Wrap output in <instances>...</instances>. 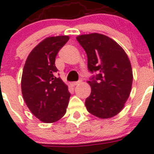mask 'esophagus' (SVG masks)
I'll use <instances>...</instances> for the list:
<instances>
[{
  "instance_id": "1",
  "label": "esophagus",
  "mask_w": 154,
  "mask_h": 154,
  "mask_svg": "<svg viewBox=\"0 0 154 154\" xmlns=\"http://www.w3.org/2000/svg\"><path fill=\"white\" fill-rule=\"evenodd\" d=\"M80 83H81V80H79V81H76V82H72V83H71V85L72 86H77V84H79Z\"/></svg>"
}]
</instances>
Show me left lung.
Masks as SVG:
<instances>
[{"label": "left lung", "instance_id": "8db88e82", "mask_svg": "<svg viewBox=\"0 0 154 154\" xmlns=\"http://www.w3.org/2000/svg\"><path fill=\"white\" fill-rule=\"evenodd\" d=\"M86 51L88 69L96 73L88 82L91 91L85 104L88 112L100 119L119 114L130 96L133 71L123 48L106 35L91 33L77 37Z\"/></svg>", "mask_w": 154, "mask_h": 154}]
</instances>
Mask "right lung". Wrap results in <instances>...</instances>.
<instances>
[{
  "mask_svg": "<svg viewBox=\"0 0 154 154\" xmlns=\"http://www.w3.org/2000/svg\"><path fill=\"white\" fill-rule=\"evenodd\" d=\"M69 39L68 35L48 37L32 49L21 77V91L31 112L45 123H54L66 112L71 94L60 77L55 59Z\"/></svg>",
  "mask_w": 154,
  "mask_h": 154,
  "instance_id": "right-lung-1",
  "label": "right lung"
}]
</instances>
